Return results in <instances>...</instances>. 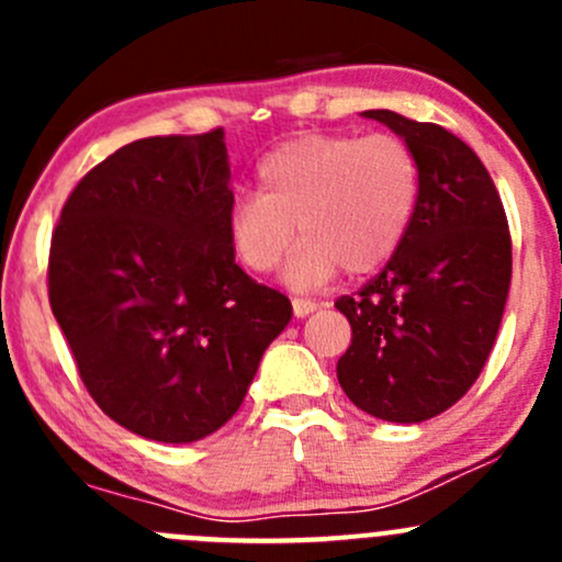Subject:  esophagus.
Here are the masks:
<instances>
[{
	"label": "esophagus",
	"mask_w": 562,
	"mask_h": 562,
	"mask_svg": "<svg viewBox=\"0 0 562 562\" xmlns=\"http://www.w3.org/2000/svg\"><path fill=\"white\" fill-rule=\"evenodd\" d=\"M293 315L296 317H307L310 313H315L317 310V304L315 302H310V299H293Z\"/></svg>",
	"instance_id": "esophagus-1"
}]
</instances>
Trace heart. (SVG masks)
<instances>
[{
	"mask_svg": "<svg viewBox=\"0 0 562 562\" xmlns=\"http://www.w3.org/2000/svg\"><path fill=\"white\" fill-rule=\"evenodd\" d=\"M258 190L241 192L228 214L236 258L269 274L299 241L285 266L296 291L323 285L339 269L350 277L381 269L400 249L418 206V160L389 133H307L260 160Z\"/></svg>",
	"mask_w": 562,
	"mask_h": 562,
	"instance_id": "heart-1",
	"label": "heart"
}]
</instances>
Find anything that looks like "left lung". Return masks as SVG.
I'll return each mask as SVG.
<instances>
[{
  "label": "left lung",
  "instance_id": "1",
  "mask_svg": "<svg viewBox=\"0 0 562 562\" xmlns=\"http://www.w3.org/2000/svg\"><path fill=\"white\" fill-rule=\"evenodd\" d=\"M361 116L411 146L422 190L381 274L334 304L353 331L337 378L370 416L418 424L462 400L490 359L512 285V236L501 195L464 140L394 111Z\"/></svg>",
  "mask_w": 562,
  "mask_h": 562
}]
</instances>
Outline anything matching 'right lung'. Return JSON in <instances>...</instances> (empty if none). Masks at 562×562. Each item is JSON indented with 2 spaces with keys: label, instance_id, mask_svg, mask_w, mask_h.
I'll list each match as a JSON object with an SVG mask.
<instances>
[{
  "label": "right lung",
  "instance_id": "right-lung-1",
  "mask_svg": "<svg viewBox=\"0 0 562 562\" xmlns=\"http://www.w3.org/2000/svg\"><path fill=\"white\" fill-rule=\"evenodd\" d=\"M223 130L122 146L50 236L48 299L81 381L140 438L192 443L245 402L293 307L236 263Z\"/></svg>",
  "mask_w": 562,
  "mask_h": 562
}]
</instances>
